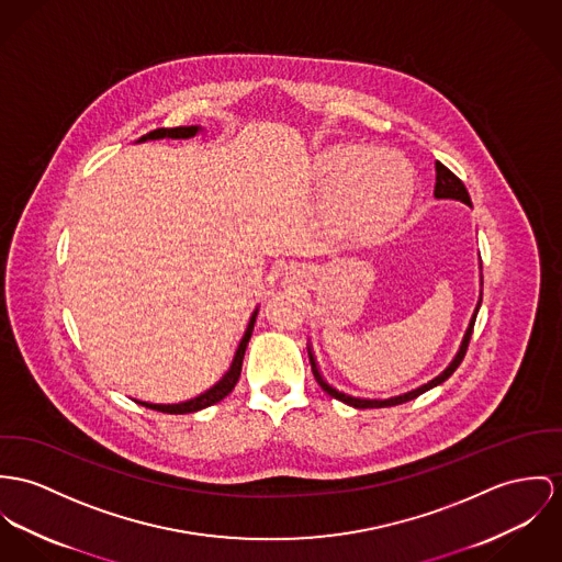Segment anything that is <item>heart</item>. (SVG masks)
Returning <instances> with one entry per match:
<instances>
[{"mask_svg":"<svg viewBox=\"0 0 562 562\" xmlns=\"http://www.w3.org/2000/svg\"><path fill=\"white\" fill-rule=\"evenodd\" d=\"M318 179L334 201L338 224L363 239L391 228L415 192V177L402 158L361 145L327 151L318 162Z\"/></svg>","mask_w":562,"mask_h":562,"instance_id":"heart-1","label":"heart"}]
</instances>
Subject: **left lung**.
<instances>
[{
  "label": "left lung",
  "mask_w": 562,
  "mask_h": 562,
  "mask_svg": "<svg viewBox=\"0 0 562 562\" xmlns=\"http://www.w3.org/2000/svg\"><path fill=\"white\" fill-rule=\"evenodd\" d=\"M434 196H436V199H453V201H460V203H464V205L473 207L467 186H464L456 175L451 173L445 165H440V162H436V186H434ZM481 300H483V276H481V293H479V302H476L475 312H473V316H471L469 329H467V334H464V338H462V345H460L458 355L453 357V361L447 366V370H445L442 374H438L436 379H432V381H430V383H426V385H422V387L413 389V391L402 393V395H395V397H387V400H363V397L348 395L345 391H338V389L331 387V385L323 379V374L318 372V366H316L314 352H312V348L307 346V357H310L312 374H314L316 383L323 387L325 393H329L331 397H336V400L345 402V404L352 406V408H383V406H395V404H404V402H408V400H415L417 395H422V393L430 391V389L436 387V385L445 383V381H447V379L458 370V366L462 363V359H464V355H467V348H469V342H471V336H473V327H475L476 312H479V307H481Z\"/></svg>",
  "instance_id": "1"
}]
</instances>
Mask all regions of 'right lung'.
<instances>
[{"label":"right lung","mask_w":562,"mask_h":562,"mask_svg":"<svg viewBox=\"0 0 562 562\" xmlns=\"http://www.w3.org/2000/svg\"><path fill=\"white\" fill-rule=\"evenodd\" d=\"M199 132H203L201 126H177V128H158L143 134L136 143H145V140H158V138H192L196 136ZM257 314H259V305L255 307L250 321H248V327L244 331V338L235 350V357H233V363L228 368V372L217 381L216 385L212 389H207L205 393L192 397V400H186V402H179V404H151V402H140V400H134L138 402L140 406H147V408H154V411H160V413H171V415H186V413H196V411H203L212 404H216L220 400H224L235 385L239 381V374H241V363H244V355H246V346L250 342V336H252V329H255V323H257Z\"/></svg>","instance_id":"right-lung-1"}]
</instances>
